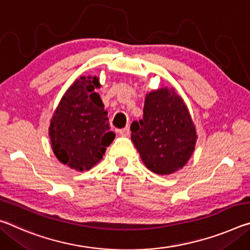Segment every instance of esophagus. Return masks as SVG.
<instances>
[{
	"label": "esophagus",
	"mask_w": 250,
	"mask_h": 250,
	"mask_svg": "<svg viewBox=\"0 0 250 250\" xmlns=\"http://www.w3.org/2000/svg\"><path fill=\"white\" fill-rule=\"evenodd\" d=\"M118 132H119V134H120V136H122V137H128L129 134H130V126L126 125L125 128L119 130Z\"/></svg>",
	"instance_id": "esophagus-1"
}]
</instances>
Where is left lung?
Returning <instances> with one entry per match:
<instances>
[{
  "label": "left lung",
  "instance_id": "obj_1",
  "mask_svg": "<svg viewBox=\"0 0 250 250\" xmlns=\"http://www.w3.org/2000/svg\"><path fill=\"white\" fill-rule=\"evenodd\" d=\"M131 140L146 167L170 175L187 164L195 150L196 128L187 105L173 89L146 96L144 118L131 125Z\"/></svg>",
  "mask_w": 250,
  "mask_h": 250
}]
</instances>
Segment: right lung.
Instances as JSON below:
<instances>
[{
	"mask_svg": "<svg viewBox=\"0 0 250 250\" xmlns=\"http://www.w3.org/2000/svg\"><path fill=\"white\" fill-rule=\"evenodd\" d=\"M99 78L75 80L63 94L51 119L49 136L58 160L78 171L89 170L102 159L106 146L113 141L108 112L94 89Z\"/></svg>",
	"mask_w": 250,
	"mask_h": 250,
	"instance_id": "add662e5",
	"label": "right lung"
}]
</instances>
